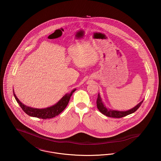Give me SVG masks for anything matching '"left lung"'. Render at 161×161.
I'll return each instance as SVG.
<instances>
[{
  "label": "left lung",
  "instance_id": "obj_1",
  "mask_svg": "<svg viewBox=\"0 0 161 161\" xmlns=\"http://www.w3.org/2000/svg\"><path fill=\"white\" fill-rule=\"evenodd\" d=\"M143 101L144 100H142L139 103H138L136 106H135V107H133L130 110H125V111H119V110H116L110 109V108L106 107L104 103L103 102V100L100 96V93H98V98L97 100V106L98 108V110H100V112L102 113L103 115H106L108 117L119 118H122V117L125 116L127 115H130V114L134 113L135 111H136L138 110V108L141 106Z\"/></svg>",
  "mask_w": 161,
  "mask_h": 161
}]
</instances>
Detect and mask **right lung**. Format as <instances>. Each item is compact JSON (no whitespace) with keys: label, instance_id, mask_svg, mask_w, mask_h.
<instances>
[{"label":"right lung","instance_id":"right-lung-1","mask_svg":"<svg viewBox=\"0 0 161 161\" xmlns=\"http://www.w3.org/2000/svg\"><path fill=\"white\" fill-rule=\"evenodd\" d=\"M75 91L76 89L75 88L70 92V93H67L66 94H65L60 100L53 106L44 108H37L27 106L17 98V96L15 95V92H14V90L13 93L17 103L19 104V106L27 115L32 117H36L38 118L46 119L54 118L55 116L59 115L61 112H63L68 104L71 95Z\"/></svg>","mask_w":161,"mask_h":161}]
</instances>
